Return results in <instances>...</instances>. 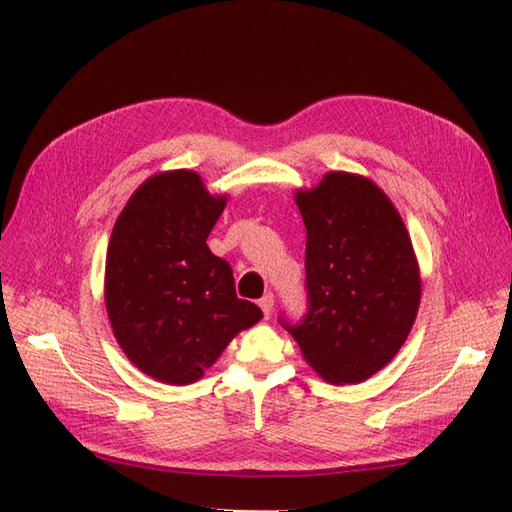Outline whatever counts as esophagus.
Segmentation results:
<instances>
[{
  "label": "esophagus",
  "mask_w": 512,
  "mask_h": 512,
  "mask_svg": "<svg viewBox=\"0 0 512 512\" xmlns=\"http://www.w3.org/2000/svg\"><path fill=\"white\" fill-rule=\"evenodd\" d=\"M272 305H275V296H272L270 292L259 299V307H261V312H264L266 318H270V314H272Z\"/></svg>",
  "instance_id": "esophagus-1"
}]
</instances>
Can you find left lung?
Listing matches in <instances>:
<instances>
[{
  "instance_id": "8db88e82",
  "label": "left lung",
  "mask_w": 512,
  "mask_h": 512,
  "mask_svg": "<svg viewBox=\"0 0 512 512\" xmlns=\"http://www.w3.org/2000/svg\"><path fill=\"white\" fill-rule=\"evenodd\" d=\"M310 310L281 323L329 384H360L395 358L421 303V272L399 211L371 178L327 172L296 189Z\"/></svg>"
}]
</instances>
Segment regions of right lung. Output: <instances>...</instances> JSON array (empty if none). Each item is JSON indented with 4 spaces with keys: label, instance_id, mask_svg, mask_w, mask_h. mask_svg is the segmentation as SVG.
<instances>
[{
    "label": "right lung",
    "instance_id": "right-lung-1",
    "mask_svg": "<svg viewBox=\"0 0 512 512\" xmlns=\"http://www.w3.org/2000/svg\"><path fill=\"white\" fill-rule=\"evenodd\" d=\"M227 207L198 172H159L117 218L104 268L113 336L141 373L185 386L205 375L227 344L264 314L237 299L233 270L207 237Z\"/></svg>",
    "mask_w": 512,
    "mask_h": 512
}]
</instances>
